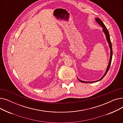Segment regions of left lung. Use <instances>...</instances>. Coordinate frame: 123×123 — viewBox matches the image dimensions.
I'll list each match as a JSON object with an SVG mask.
<instances>
[{"mask_svg": "<svg viewBox=\"0 0 123 123\" xmlns=\"http://www.w3.org/2000/svg\"><path fill=\"white\" fill-rule=\"evenodd\" d=\"M96 21L101 26L103 27V32H104V33L105 34V35H106V39H107V40L109 43V47L110 48V50H111V53H110V61H109V65L108 66V67L107 68V70H106V73H105V74L104 75V76H103L102 78L98 80V81H94V82H86V81H81L80 80H79L78 78V80L79 81H80L81 82H82V83H93V82H98V81H100L101 80H102L104 77H105V76L106 75V74H107V73L108 72V70L110 68V65H111V62H112V56H113V51H112V44H111V40H110V35H109V32L107 29V28L106 27L105 25L104 24V23H103V22L101 20V19L98 18H96Z\"/></svg>", "mask_w": 123, "mask_h": 123, "instance_id": "left-lung-1", "label": "left lung"}]
</instances>
